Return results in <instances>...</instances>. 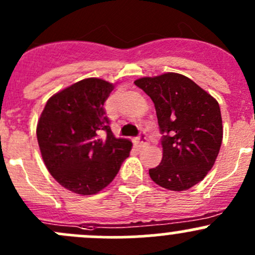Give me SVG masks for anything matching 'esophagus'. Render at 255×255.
Instances as JSON below:
<instances>
[{"label":"esophagus","instance_id":"34e87169","mask_svg":"<svg viewBox=\"0 0 255 255\" xmlns=\"http://www.w3.org/2000/svg\"><path fill=\"white\" fill-rule=\"evenodd\" d=\"M134 142L137 143L139 146H145L146 145V134H145V132L140 133L139 137L135 138Z\"/></svg>","mask_w":255,"mask_h":255}]
</instances>
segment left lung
<instances>
[{"label":"left lung","mask_w":255,"mask_h":255,"mask_svg":"<svg viewBox=\"0 0 255 255\" xmlns=\"http://www.w3.org/2000/svg\"><path fill=\"white\" fill-rule=\"evenodd\" d=\"M134 84L154 102L163 133V159L149 169L155 184L185 191L212 169L223 138L220 105L191 79L176 73L140 78Z\"/></svg>","instance_id":"left-lung-1"}]
</instances>
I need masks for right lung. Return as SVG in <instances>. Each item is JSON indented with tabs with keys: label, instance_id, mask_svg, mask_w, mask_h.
Wrapping results in <instances>:
<instances>
[{
	"label": "right lung",
	"instance_id": "obj_1",
	"mask_svg": "<svg viewBox=\"0 0 255 255\" xmlns=\"http://www.w3.org/2000/svg\"><path fill=\"white\" fill-rule=\"evenodd\" d=\"M113 89L106 80H81L54 94L38 120L43 161L74 194L87 196L104 190L129 156L132 142L115 137L104 109Z\"/></svg>",
	"mask_w": 255,
	"mask_h": 255
}]
</instances>
